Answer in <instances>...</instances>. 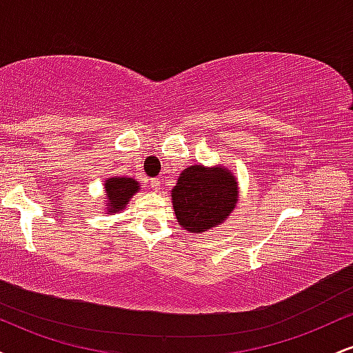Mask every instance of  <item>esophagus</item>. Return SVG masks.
<instances>
[{
	"label": "esophagus",
	"instance_id": "34e87169",
	"mask_svg": "<svg viewBox=\"0 0 353 353\" xmlns=\"http://www.w3.org/2000/svg\"><path fill=\"white\" fill-rule=\"evenodd\" d=\"M151 188H152V190H156V192H159V190H161V181L159 179H151Z\"/></svg>",
	"mask_w": 353,
	"mask_h": 353
}]
</instances>
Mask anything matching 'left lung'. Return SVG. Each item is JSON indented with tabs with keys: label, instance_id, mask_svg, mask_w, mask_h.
Listing matches in <instances>:
<instances>
[{
	"label": "left lung",
	"instance_id": "8db88e82",
	"mask_svg": "<svg viewBox=\"0 0 353 353\" xmlns=\"http://www.w3.org/2000/svg\"><path fill=\"white\" fill-rule=\"evenodd\" d=\"M171 196L177 222L189 232L201 234L221 225L236 209L239 188L229 169L196 164L181 172Z\"/></svg>",
	"mask_w": 353,
	"mask_h": 353
}]
</instances>
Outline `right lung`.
<instances>
[{
	"mask_svg": "<svg viewBox=\"0 0 353 353\" xmlns=\"http://www.w3.org/2000/svg\"><path fill=\"white\" fill-rule=\"evenodd\" d=\"M104 190H106V204L108 214H116L123 210L129 199L139 190V182L132 177H109L104 182Z\"/></svg>",
	"mask_w": 353,
	"mask_h": 353,
	"instance_id": "1",
	"label": "right lung"
}]
</instances>
